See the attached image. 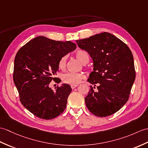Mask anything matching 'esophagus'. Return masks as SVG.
<instances>
[{"label":"esophagus","mask_w":148,"mask_h":148,"mask_svg":"<svg viewBox=\"0 0 148 148\" xmlns=\"http://www.w3.org/2000/svg\"><path fill=\"white\" fill-rule=\"evenodd\" d=\"M77 86H78L77 84H76V85H71V88L72 89H74L75 88H76Z\"/></svg>","instance_id":"esophagus-1"}]
</instances>
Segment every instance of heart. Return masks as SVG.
Returning <instances> with one entry per match:
<instances>
[{"label": "heart", "mask_w": 148, "mask_h": 148, "mask_svg": "<svg viewBox=\"0 0 148 148\" xmlns=\"http://www.w3.org/2000/svg\"><path fill=\"white\" fill-rule=\"evenodd\" d=\"M75 56L82 64H85L89 61V56L85 51L79 50L75 53ZM67 63V56L62 57L58 62V68L61 70L66 69ZM84 75L81 73H67L62 75V79L64 83L70 85H76L79 83L84 78Z\"/></svg>", "instance_id": "1"}]
</instances>
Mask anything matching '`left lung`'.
Returning a JSON list of instances; mask_svg holds the SVG:
<instances>
[{
    "label": "left lung",
    "instance_id": "left-lung-1",
    "mask_svg": "<svg viewBox=\"0 0 148 148\" xmlns=\"http://www.w3.org/2000/svg\"><path fill=\"white\" fill-rule=\"evenodd\" d=\"M80 49L93 60V71L88 81L91 86L86 97V107L92 114L105 117L119 111L128 101L136 78L134 58L122 40L106 32L76 40Z\"/></svg>",
    "mask_w": 148,
    "mask_h": 148
}]
</instances>
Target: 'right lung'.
I'll use <instances>...</instances> for the list:
<instances>
[{"label":"right lung","mask_w":148,"mask_h":148,"mask_svg":"<svg viewBox=\"0 0 148 148\" xmlns=\"http://www.w3.org/2000/svg\"><path fill=\"white\" fill-rule=\"evenodd\" d=\"M76 49L71 41L60 42L40 36L30 40L16 53L13 80L20 101L33 115L42 119L57 117L66 108L72 89L62 84L53 91L50 82L58 71L60 58Z\"/></svg>","instance_id":"add662e5"}]
</instances>
